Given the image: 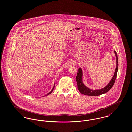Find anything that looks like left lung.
Masks as SVG:
<instances>
[{"label":"left lung","instance_id":"left-lung-1","mask_svg":"<svg viewBox=\"0 0 132 132\" xmlns=\"http://www.w3.org/2000/svg\"><path fill=\"white\" fill-rule=\"evenodd\" d=\"M115 53L116 56V62H117V66L115 70V74L114 76L112 78L110 81L109 82V84L102 89L100 90H91L85 85H84L82 81V70L81 68H79L78 70L77 75L76 77V80L77 86H78V89L79 90V91L81 93L87 95V96H97L101 95L107 92L108 91H109L111 89V88L113 87V86L115 84V81L116 79L118 70V56L116 51H115Z\"/></svg>","mask_w":132,"mask_h":132}]
</instances>
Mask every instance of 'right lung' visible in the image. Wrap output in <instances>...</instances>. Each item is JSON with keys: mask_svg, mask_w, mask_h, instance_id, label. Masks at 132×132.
Wrapping results in <instances>:
<instances>
[{"mask_svg": "<svg viewBox=\"0 0 132 132\" xmlns=\"http://www.w3.org/2000/svg\"><path fill=\"white\" fill-rule=\"evenodd\" d=\"M54 87H55V84H54V86H53V88H52V89L51 90V92H50L48 94H47V95H46V96H47V95H50V94H51V93H52V91L53 90V89H54Z\"/></svg>", "mask_w": 132, "mask_h": 132, "instance_id": "obj_1", "label": "right lung"}]
</instances>
